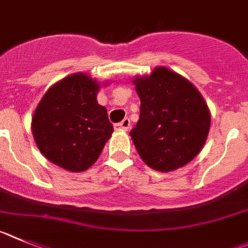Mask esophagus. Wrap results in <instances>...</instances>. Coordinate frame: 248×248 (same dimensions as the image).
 <instances>
[{"instance_id": "obj_1", "label": "esophagus", "mask_w": 248, "mask_h": 248, "mask_svg": "<svg viewBox=\"0 0 248 248\" xmlns=\"http://www.w3.org/2000/svg\"><path fill=\"white\" fill-rule=\"evenodd\" d=\"M129 126H131V121H129V119H124L121 122H119V124H115V129L116 131H128Z\"/></svg>"}]
</instances>
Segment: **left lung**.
<instances>
[{
  "label": "left lung",
  "mask_w": 248,
  "mask_h": 248,
  "mask_svg": "<svg viewBox=\"0 0 248 248\" xmlns=\"http://www.w3.org/2000/svg\"><path fill=\"white\" fill-rule=\"evenodd\" d=\"M133 81L140 108L129 135L138 155L159 171L188 164L202 151L210 129V112L199 91L163 66Z\"/></svg>",
  "instance_id": "8db88e82"
}]
</instances>
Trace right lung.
Wrapping results in <instances>:
<instances>
[{
    "mask_svg": "<svg viewBox=\"0 0 248 248\" xmlns=\"http://www.w3.org/2000/svg\"><path fill=\"white\" fill-rule=\"evenodd\" d=\"M99 89L88 75H70L46 91L33 116L42 155L69 171L93 166L113 132L108 110L97 104Z\"/></svg>",
    "mask_w": 248,
    "mask_h": 248,
    "instance_id": "1",
    "label": "right lung"
}]
</instances>
